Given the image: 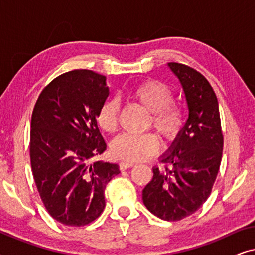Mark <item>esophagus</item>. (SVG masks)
<instances>
[{"label": "esophagus", "mask_w": 255, "mask_h": 255, "mask_svg": "<svg viewBox=\"0 0 255 255\" xmlns=\"http://www.w3.org/2000/svg\"><path fill=\"white\" fill-rule=\"evenodd\" d=\"M131 167H133V163L132 162H127V161H123L120 163V169L121 170H125L128 168H131Z\"/></svg>", "instance_id": "esophagus-1"}]
</instances>
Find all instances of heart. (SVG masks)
<instances>
[{"mask_svg": "<svg viewBox=\"0 0 255 255\" xmlns=\"http://www.w3.org/2000/svg\"><path fill=\"white\" fill-rule=\"evenodd\" d=\"M128 99L149 111L148 128H154L163 142H173L179 138L186 118L183 109L174 102L172 90L166 85L156 80H146L128 93ZM118 114L120 104L116 100L103 102L96 114L101 130L108 133L116 130ZM159 146V139L154 133L122 134L111 144V153L122 161L140 162L155 155Z\"/></svg>", "mask_w": 255, "mask_h": 255, "instance_id": "1", "label": "heart"}]
</instances>
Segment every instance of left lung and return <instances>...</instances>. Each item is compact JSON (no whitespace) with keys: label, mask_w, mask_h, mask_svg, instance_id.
<instances>
[{"label":"left lung","mask_w":255,"mask_h":255,"mask_svg":"<svg viewBox=\"0 0 255 255\" xmlns=\"http://www.w3.org/2000/svg\"><path fill=\"white\" fill-rule=\"evenodd\" d=\"M168 66L182 85L189 114L179 138L162 155L163 169L153 168L142 202L156 217L176 222L197 211L211 194L224 137L217 97L208 80L187 65Z\"/></svg>","instance_id":"left-lung-1"}]
</instances>
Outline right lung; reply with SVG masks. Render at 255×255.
Instances as JSON below:
<instances>
[{"label": "right lung", "mask_w": 255, "mask_h": 255, "mask_svg": "<svg viewBox=\"0 0 255 255\" xmlns=\"http://www.w3.org/2000/svg\"><path fill=\"white\" fill-rule=\"evenodd\" d=\"M107 78L88 69L64 73L41 90L31 117L30 160L48 214L85 226L106 207L104 189L118 165L92 161L107 149L96 114L109 96Z\"/></svg>", "instance_id": "obj_1"}]
</instances>
